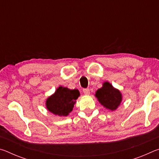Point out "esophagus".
<instances>
[{
  "mask_svg": "<svg viewBox=\"0 0 159 159\" xmlns=\"http://www.w3.org/2000/svg\"><path fill=\"white\" fill-rule=\"evenodd\" d=\"M83 93H84L85 95H89L90 94V90L88 89V88H84V89L83 90Z\"/></svg>",
  "mask_w": 159,
  "mask_h": 159,
  "instance_id": "34e87169",
  "label": "esophagus"
}]
</instances>
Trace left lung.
Listing matches in <instances>:
<instances>
[{"mask_svg": "<svg viewBox=\"0 0 159 159\" xmlns=\"http://www.w3.org/2000/svg\"><path fill=\"white\" fill-rule=\"evenodd\" d=\"M95 96L102 105L112 111L118 108L122 100L119 90L115 89L108 82L104 83L103 87L97 90Z\"/></svg>", "mask_w": 159, "mask_h": 159, "instance_id": "obj_1", "label": "left lung"}]
</instances>
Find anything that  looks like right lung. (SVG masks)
<instances>
[{
	"label": "right lung",
	"instance_id": "obj_1",
	"mask_svg": "<svg viewBox=\"0 0 159 159\" xmlns=\"http://www.w3.org/2000/svg\"><path fill=\"white\" fill-rule=\"evenodd\" d=\"M80 95L78 90L59 87L54 95L48 98L47 109L54 114L66 116L74 108L76 99Z\"/></svg>",
	"mask_w": 159,
	"mask_h": 159
}]
</instances>
